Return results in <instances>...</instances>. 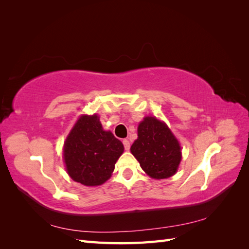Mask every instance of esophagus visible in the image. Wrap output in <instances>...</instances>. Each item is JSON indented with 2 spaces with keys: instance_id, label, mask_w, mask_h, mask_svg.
<instances>
[{
  "instance_id": "esophagus-1",
  "label": "esophagus",
  "mask_w": 249,
  "mask_h": 249,
  "mask_svg": "<svg viewBox=\"0 0 249 249\" xmlns=\"http://www.w3.org/2000/svg\"><path fill=\"white\" fill-rule=\"evenodd\" d=\"M123 143H124V149L125 150H129L130 149V141L127 140V139H124V141H123Z\"/></svg>"
}]
</instances>
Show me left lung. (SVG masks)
I'll use <instances>...</instances> for the list:
<instances>
[{"label":"left lung","mask_w":249,"mask_h":249,"mask_svg":"<svg viewBox=\"0 0 249 249\" xmlns=\"http://www.w3.org/2000/svg\"><path fill=\"white\" fill-rule=\"evenodd\" d=\"M147 176L156 179L167 178L177 172L182 159L178 139L166 124L147 116L138 125V138L131 146Z\"/></svg>","instance_id":"left-lung-1"}]
</instances>
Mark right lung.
Instances as JSON below:
<instances>
[{
    "instance_id": "1",
    "label": "right lung",
    "mask_w": 249,
    "mask_h": 249,
    "mask_svg": "<svg viewBox=\"0 0 249 249\" xmlns=\"http://www.w3.org/2000/svg\"><path fill=\"white\" fill-rule=\"evenodd\" d=\"M124 149L122 141L104 131L99 116L82 115L64 142L67 173L84 186L102 185L110 178Z\"/></svg>"
}]
</instances>
